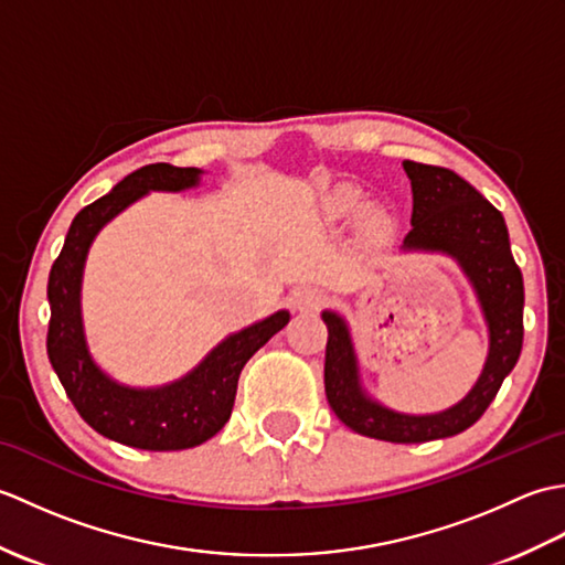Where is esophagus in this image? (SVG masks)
<instances>
[{"instance_id": "obj_1", "label": "esophagus", "mask_w": 565, "mask_h": 565, "mask_svg": "<svg viewBox=\"0 0 565 565\" xmlns=\"http://www.w3.org/2000/svg\"><path fill=\"white\" fill-rule=\"evenodd\" d=\"M291 308L298 313H310V310H318L322 303L328 301V296L322 294L318 286H298L291 291Z\"/></svg>"}]
</instances>
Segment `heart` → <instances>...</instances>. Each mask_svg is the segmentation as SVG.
<instances>
[{"label": "heart", "mask_w": 565, "mask_h": 565, "mask_svg": "<svg viewBox=\"0 0 565 565\" xmlns=\"http://www.w3.org/2000/svg\"><path fill=\"white\" fill-rule=\"evenodd\" d=\"M364 209V196L362 191L352 184H340L334 186L330 194L322 201V211L330 221H344V218H352L354 213H359Z\"/></svg>", "instance_id": "b5f03b06"}]
</instances>
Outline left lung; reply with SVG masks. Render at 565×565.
<instances>
[{
    "label": "left lung",
    "mask_w": 565,
    "mask_h": 565,
    "mask_svg": "<svg viewBox=\"0 0 565 565\" xmlns=\"http://www.w3.org/2000/svg\"><path fill=\"white\" fill-rule=\"evenodd\" d=\"M403 170L413 186V231L405 235L401 249L444 255L459 264L488 328L483 371L471 391L447 411L398 413L371 398L362 383L350 326L334 310H322L328 326L326 395L334 415L356 435L419 444L459 435L493 403L522 352L524 284L512 257L505 218L493 203L444 167L405 160Z\"/></svg>",
    "instance_id": "left-lung-1"
}]
</instances>
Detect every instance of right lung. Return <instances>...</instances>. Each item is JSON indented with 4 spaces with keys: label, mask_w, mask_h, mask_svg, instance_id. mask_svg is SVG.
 I'll use <instances>...</instances> for the list:
<instances>
[{
    "label": "right lung",
    "mask_w": 565,
    "mask_h": 565,
    "mask_svg": "<svg viewBox=\"0 0 565 565\" xmlns=\"http://www.w3.org/2000/svg\"><path fill=\"white\" fill-rule=\"evenodd\" d=\"M201 174L199 167L158 162L121 179L109 194L75 215L47 279V359L84 423L126 447L179 451L218 435L233 413L239 371L291 320L289 310H276L227 334L194 369L164 386H126L94 362L82 320V276L94 237L150 191L177 194L194 189L201 184Z\"/></svg>",
    "instance_id": "1"
}]
</instances>
